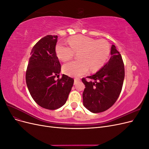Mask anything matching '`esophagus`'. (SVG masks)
Listing matches in <instances>:
<instances>
[{
  "mask_svg": "<svg viewBox=\"0 0 149 149\" xmlns=\"http://www.w3.org/2000/svg\"><path fill=\"white\" fill-rule=\"evenodd\" d=\"M80 81V79L79 78H74V84H76V83H77L78 82H79Z\"/></svg>",
  "mask_w": 149,
  "mask_h": 149,
  "instance_id": "1",
  "label": "esophagus"
}]
</instances>
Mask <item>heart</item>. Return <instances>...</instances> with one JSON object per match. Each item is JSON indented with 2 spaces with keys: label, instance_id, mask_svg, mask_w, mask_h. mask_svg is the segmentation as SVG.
Here are the masks:
<instances>
[{
  "label": "heart",
  "instance_id": "b5f03b06",
  "mask_svg": "<svg viewBox=\"0 0 149 149\" xmlns=\"http://www.w3.org/2000/svg\"><path fill=\"white\" fill-rule=\"evenodd\" d=\"M70 47L61 43L56 45L55 52L58 59L67 61L78 54L77 61H71L63 67L64 73L73 77L80 76L89 70L94 71L100 69L109 56V43L105 40H96L83 35H76L68 40Z\"/></svg>",
  "mask_w": 149,
  "mask_h": 149
}]
</instances>
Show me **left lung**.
<instances>
[{"mask_svg": "<svg viewBox=\"0 0 149 149\" xmlns=\"http://www.w3.org/2000/svg\"><path fill=\"white\" fill-rule=\"evenodd\" d=\"M111 55L109 61L96 74L87 76L93 81L82 78L86 87L83 93V105L93 113L109 109L118 100L123 88L124 65L114 45L111 47Z\"/></svg>", "mask_w": 149, "mask_h": 149, "instance_id": "1", "label": "left lung"}]
</instances>
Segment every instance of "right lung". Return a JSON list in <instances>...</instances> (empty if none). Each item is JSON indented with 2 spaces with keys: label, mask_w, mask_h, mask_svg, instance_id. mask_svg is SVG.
Here are the masks:
<instances>
[{
  "label": "right lung",
  "mask_w": 149,
  "mask_h": 149,
  "mask_svg": "<svg viewBox=\"0 0 149 149\" xmlns=\"http://www.w3.org/2000/svg\"><path fill=\"white\" fill-rule=\"evenodd\" d=\"M57 35H48L36 43L26 71V83L30 95L43 108L55 110L66 103L74 79L65 74L57 80L61 65L56 55Z\"/></svg>",
  "instance_id": "obj_1"
}]
</instances>
